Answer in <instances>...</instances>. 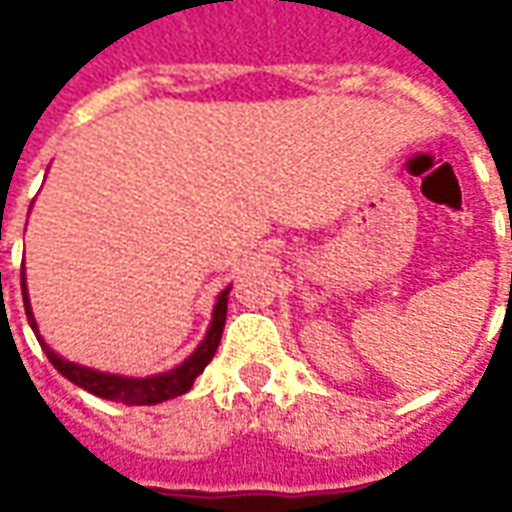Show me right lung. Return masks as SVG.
<instances>
[{
    "mask_svg": "<svg viewBox=\"0 0 512 512\" xmlns=\"http://www.w3.org/2000/svg\"><path fill=\"white\" fill-rule=\"evenodd\" d=\"M227 293L230 288L224 290L219 301H216V307H213V321L211 329L205 334V340L197 345V351L178 365L175 370H169V373H161V376H150V378H128V376H112V373H98V370H90V367L82 365H73L68 359H62L51 351L49 345L40 340L38 334V343L43 345V351L49 356V362L57 370H60L62 376L73 381L76 386H82L87 392H93L98 397H106V400H117V403H126V406H153V403H161V400H169V397H178L183 392H189L191 386H194V378L200 376L202 370L208 367V362L216 354V348H219V340H222L224 332V321H227ZM21 296H24V310H27V321L29 326L38 332V323L32 318V310H29V299H27V285H24V266H21Z\"/></svg>",
    "mask_w": 512,
    "mask_h": 512,
    "instance_id": "1",
    "label": "right lung"
}]
</instances>
